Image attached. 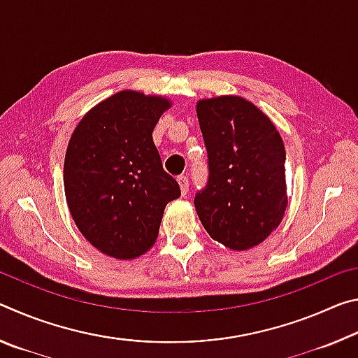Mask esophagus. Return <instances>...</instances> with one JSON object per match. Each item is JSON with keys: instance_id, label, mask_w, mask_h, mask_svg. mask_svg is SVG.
<instances>
[{"instance_id": "34e87169", "label": "esophagus", "mask_w": 358, "mask_h": 358, "mask_svg": "<svg viewBox=\"0 0 358 358\" xmlns=\"http://www.w3.org/2000/svg\"><path fill=\"white\" fill-rule=\"evenodd\" d=\"M177 180H178L181 194H183V196H186L187 191H189V180H187L186 175H180V177H178Z\"/></svg>"}]
</instances>
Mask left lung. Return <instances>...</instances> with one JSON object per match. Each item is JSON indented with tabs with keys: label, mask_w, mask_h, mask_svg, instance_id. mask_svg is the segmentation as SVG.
I'll list each match as a JSON object with an SVG mask.
<instances>
[{
	"label": "left lung",
	"mask_w": 358,
	"mask_h": 358,
	"mask_svg": "<svg viewBox=\"0 0 358 358\" xmlns=\"http://www.w3.org/2000/svg\"><path fill=\"white\" fill-rule=\"evenodd\" d=\"M208 181L194 197L199 220L217 243L245 251L280 226L287 207L286 150L275 124L240 96L197 102Z\"/></svg>",
	"instance_id": "8db88e82"
}]
</instances>
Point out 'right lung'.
I'll return each mask as SVG.
<instances>
[{
	"instance_id": "add662e5",
	"label": "right lung",
	"mask_w": 358,
	"mask_h": 358,
	"mask_svg": "<svg viewBox=\"0 0 358 358\" xmlns=\"http://www.w3.org/2000/svg\"><path fill=\"white\" fill-rule=\"evenodd\" d=\"M169 107L161 96L126 90L93 107L72 132L64 157L66 201L83 237L110 257L147 252L166 205L181 196L153 142Z\"/></svg>"
}]
</instances>
